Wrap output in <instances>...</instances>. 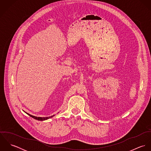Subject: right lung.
Instances as JSON below:
<instances>
[{"instance_id":"right-lung-1","label":"right lung","mask_w":151,"mask_h":151,"mask_svg":"<svg viewBox=\"0 0 151 151\" xmlns=\"http://www.w3.org/2000/svg\"><path fill=\"white\" fill-rule=\"evenodd\" d=\"M28 115H29V116H31V117H32V118H34V119H36V120H41V121H43V120H47V119H50V118H51V117H52L53 116H54L55 115H53V116H50V117H36V116H32V115H31V114H28V113H26Z\"/></svg>"}]
</instances>
